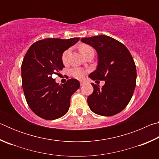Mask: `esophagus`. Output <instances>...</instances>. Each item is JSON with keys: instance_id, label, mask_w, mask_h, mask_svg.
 <instances>
[{"instance_id": "34e87169", "label": "esophagus", "mask_w": 159, "mask_h": 159, "mask_svg": "<svg viewBox=\"0 0 159 159\" xmlns=\"http://www.w3.org/2000/svg\"><path fill=\"white\" fill-rule=\"evenodd\" d=\"M85 82H83V81H81L80 82V86H83V85H85Z\"/></svg>"}]
</instances>
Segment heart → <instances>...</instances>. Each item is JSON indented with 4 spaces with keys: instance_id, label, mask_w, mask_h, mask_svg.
I'll list each match as a JSON object with an SVG mask.
<instances>
[{
    "instance_id": "heart-1",
    "label": "heart",
    "mask_w": 159,
    "mask_h": 159,
    "mask_svg": "<svg viewBox=\"0 0 159 159\" xmlns=\"http://www.w3.org/2000/svg\"><path fill=\"white\" fill-rule=\"evenodd\" d=\"M91 50H93V48L88 45L81 44L79 46L80 52L83 54V55L84 56V57L86 55V54H87ZM69 53H70V49L66 50L65 51H64V52L62 53V55H61V60H62L64 64H66L68 62ZM70 73H71V75L74 78L79 80H82L84 79L85 75V71L81 68L72 69L71 70V71H70Z\"/></svg>"
}]
</instances>
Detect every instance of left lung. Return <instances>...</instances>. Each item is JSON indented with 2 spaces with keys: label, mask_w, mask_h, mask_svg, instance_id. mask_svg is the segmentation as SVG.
<instances>
[{
  "label": "left lung",
  "mask_w": 159,
  "mask_h": 159,
  "mask_svg": "<svg viewBox=\"0 0 159 159\" xmlns=\"http://www.w3.org/2000/svg\"><path fill=\"white\" fill-rule=\"evenodd\" d=\"M81 41L95 48L98 65L89 76L94 80H105L99 88L91 83L93 93L88 98L91 111L111 116L124 109L133 97L136 85V66L130 52L122 43L104 35L82 38Z\"/></svg>",
  "instance_id": "8db88e82"
}]
</instances>
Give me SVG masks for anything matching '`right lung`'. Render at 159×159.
Masks as SVG:
<instances>
[{"label": "right lung", "mask_w": 159, "mask_h": 159, "mask_svg": "<svg viewBox=\"0 0 159 159\" xmlns=\"http://www.w3.org/2000/svg\"><path fill=\"white\" fill-rule=\"evenodd\" d=\"M45 39L29 48L21 64V83L26 102L31 111L45 120H55L66 114L71 97L80 87L74 79L60 85L52 79L64 67L61 55L79 41Z\"/></svg>", "instance_id": "add662e5"}]
</instances>
